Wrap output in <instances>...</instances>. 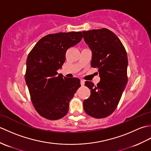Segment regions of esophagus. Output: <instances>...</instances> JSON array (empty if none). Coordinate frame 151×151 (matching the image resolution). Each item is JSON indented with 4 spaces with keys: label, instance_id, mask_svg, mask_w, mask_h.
<instances>
[{
    "label": "esophagus",
    "instance_id": "obj_1",
    "mask_svg": "<svg viewBox=\"0 0 151 151\" xmlns=\"http://www.w3.org/2000/svg\"><path fill=\"white\" fill-rule=\"evenodd\" d=\"M84 84H85V81H84V80H81V86H83L84 85Z\"/></svg>",
    "mask_w": 151,
    "mask_h": 151
}]
</instances>
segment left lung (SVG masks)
I'll return each mask as SVG.
<instances>
[{"instance_id":"8db88e82","label":"left lung","mask_w":151,"mask_h":151,"mask_svg":"<svg viewBox=\"0 0 151 151\" xmlns=\"http://www.w3.org/2000/svg\"><path fill=\"white\" fill-rule=\"evenodd\" d=\"M86 44L92 51L91 65L98 69L101 81L97 86L86 81L91 95L83 102L89 116L106 117L116 109L128 82V58L120 40L107 28L83 31Z\"/></svg>"}]
</instances>
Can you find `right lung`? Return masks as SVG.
<instances>
[{"mask_svg":"<svg viewBox=\"0 0 151 151\" xmlns=\"http://www.w3.org/2000/svg\"><path fill=\"white\" fill-rule=\"evenodd\" d=\"M81 32L47 35L35 45L27 60L25 81L37 112L49 120L63 117L76 90L77 78L63 77L57 70L65 60V53L82 38Z\"/></svg>","mask_w":151,"mask_h":151,"instance_id":"right-lung-1","label":"right lung"}]
</instances>
